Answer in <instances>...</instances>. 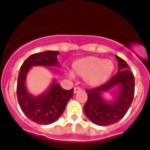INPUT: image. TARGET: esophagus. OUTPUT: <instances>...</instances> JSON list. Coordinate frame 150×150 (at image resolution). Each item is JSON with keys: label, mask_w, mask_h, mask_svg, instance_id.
Masks as SVG:
<instances>
[{"label": "esophagus", "mask_w": 150, "mask_h": 150, "mask_svg": "<svg viewBox=\"0 0 150 150\" xmlns=\"http://www.w3.org/2000/svg\"><path fill=\"white\" fill-rule=\"evenodd\" d=\"M80 90H81V89H80V87H74V93H76L80 92Z\"/></svg>", "instance_id": "34e87169"}]
</instances>
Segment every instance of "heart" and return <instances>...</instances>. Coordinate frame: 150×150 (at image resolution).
<instances>
[{
    "mask_svg": "<svg viewBox=\"0 0 150 150\" xmlns=\"http://www.w3.org/2000/svg\"><path fill=\"white\" fill-rule=\"evenodd\" d=\"M73 73L76 76L85 78L86 83L96 86L101 85L112 75L114 64L111 60L96 57H86L73 64Z\"/></svg>",
    "mask_w": 150,
    "mask_h": 150,
    "instance_id": "1",
    "label": "heart"
}]
</instances>
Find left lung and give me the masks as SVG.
Wrapping results in <instances>:
<instances>
[{
    "instance_id": "obj_1",
    "label": "left lung",
    "mask_w": 150,
    "mask_h": 150,
    "mask_svg": "<svg viewBox=\"0 0 150 150\" xmlns=\"http://www.w3.org/2000/svg\"><path fill=\"white\" fill-rule=\"evenodd\" d=\"M116 58L119 63L118 73L101 86L86 90L88 98L84 105V112L91 122L99 126H109L120 120L134 97V76L127 62L118 56ZM116 86H120L117 100L112 103L106 102L101 94Z\"/></svg>"
}]
</instances>
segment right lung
<instances>
[{
	"label": "right lung",
	"instance_id": "obj_1",
	"mask_svg": "<svg viewBox=\"0 0 150 150\" xmlns=\"http://www.w3.org/2000/svg\"><path fill=\"white\" fill-rule=\"evenodd\" d=\"M58 51L37 53L30 55L21 67L17 79V96L21 110L27 117L38 124L53 123L64 112L68 101L73 96L74 89L64 90L56 82L44 94L32 96L25 87V79L32 66H55L58 65Z\"/></svg>",
	"mask_w": 150,
	"mask_h": 150
}]
</instances>
